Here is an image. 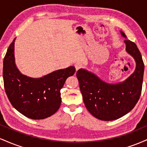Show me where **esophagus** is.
<instances>
[{"label":"esophagus","instance_id":"34e87169","mask_svg":"<svg viewBox=\"0 0 147 147\" xmlns=\"http://www.w3.org/2000/svg\"><path fill=\"white\" fill-rule=\"evenodd\" d=\"M75 66V69H76V70H77V71L78 70H79V69H80V68H82V65L81 63H76Z\"/></svg>","mask_w":147,"mask_h":147}]
</instances>
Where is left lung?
Here are the masks:
<instances>
[{"label": "left lung", "mask_w": 147, "mask_h": 147, "mask_svg": "<svg viewBox=\"0 0 147 147\" xmlns=\"http://www.w3.org/2000/svg\"><path fill=\"white\" fill-rule=\"evenodd\" d=\"M126 50L136 62L133 73L122 83L110 84L85 69L77 72L79 88L88 111L94 117L104 121L120 118L130 112L141 95L144 65L140 50L123 32Z\"/></svg>", "instance_id": "1"}]
</instances>
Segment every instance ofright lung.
Returning a JSON list of instances; mask_svg holds the SVG:
<instances>
[{"label": "right lung", "mask_w": 147, "mask_h": 147, "mask_svg": "<svg viewBox=\"0 0 147 147\" xmlns=\"http://www.w3.org/2000/svg\"><path fill=\"white\" fill-rule=\"evenodd\" d=\"M9 45L3 61V80L6 95L11 105L25 117L45 119L59 109L60 90L65 80L75 74V68L54 71L38 79L27 77L16 68L14 60V41Z\"/></svg>", "instance_id": "add662e5"}]
</instances>
